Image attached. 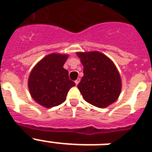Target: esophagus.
Instances as JSON below:
<instances>
[{"label": "esophagus", "mask_w": 152, "mask_h": 152, "mask_svg": "<svg viewBox=\"0 0 152 152\" xmlns=\"http://www.w3.org/2000/svg\"><path fill=\"white\" fill-rule=\"evenodd\" d=\"M80 78H78V79H77V80H76V81H75V83H76V85H77V84H78V83H80Z\"/></svg>", "instance_id": "34e87169"}]
</instances>
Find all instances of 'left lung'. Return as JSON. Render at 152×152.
<instances>
[{
  "mask_svg": "<svg viewBox=\"0 0 152 152\" xmlns=\"http://www.w3.org/2000/svg\"><path fill=\"white\" fill-rule=\"evenodd\" d=\"M83 76L77 88L88 103L104 108L118 99L121 81L118 69L106 55L98 51L77 53Z\"/></svg>",
  "mask_w": 152,
  "mask_h": 152,
  "instance_id": "1",
  "label": "left lung"
}]
</instances>
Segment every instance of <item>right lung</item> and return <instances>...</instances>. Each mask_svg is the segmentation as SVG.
Segmentation results:
<instances>
[{"label":"right lung","instance_id":"1","mask_svg":"<svg viewBox=\"0 0 152 152\" xmlns=\"http://www.w3.org/2000/svg\"><path fill=\"white\" fill-rule=\"evenodd\" d=\"M67 58L68 55L51 53L32 69L28 88L37 103L51 108L65 101L69 89L76 85L69 80L68 70L63 68Z\"/></svg>","mask_w":152,"mask_h":152}]
</instances>
